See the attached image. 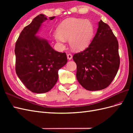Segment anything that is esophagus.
Wrapping results in <instances>:
<instances>
[{"instance_id":"34e87169","label":"esophagus","mask_w":133,"mask_h":133,"mask_svg":"<svg viewBox=\"0 0 133 133\" xmlns=\"http://www.w3.org/2000/svg\"><path fill=\"white\" fill-rule=\"evenodd\" d=\"M67 58L69 60H70V59H72V58H73V56H72V55L71 54H67Z\"/></svg>"}]
</instances>
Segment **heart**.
I'll use <instances>...</instances> for the list:
<instances>
[{
  "mask_svg": "<svg viewBox=\"0 0 133 133\" xmlns=\"http://www.w3.org/2000/svg\"><path fill=\"white\" fill-rule=\"evenodd\" d=\"M94 25L88 19L70 18L64 21L54 33V38L60 45H63L66 40H69V45L74 50L85 49L94 37Z\"/></svg>",
  "mask_w": 133,
  "mask_h": 133,
  "instance_id": "1",
  "label": "heart"
}]
</instances>
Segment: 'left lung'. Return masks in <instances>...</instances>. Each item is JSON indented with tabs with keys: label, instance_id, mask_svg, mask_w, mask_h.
<instances>
[{
	"label": "left lung",
	"instance_id": "1",
	"mask_svg": "<svg viewBox=\"0 0 133 133\" xmlns=\"http://www.w3.org/2000/svg\"><path fill=\"white\" fill-rule=\"evenodd\" d=\"M118 50V42L110 26L100 20L89 46L73 55L80 85L89 91L102 90L109 85L119 68Z\"/></svg>",
	"mask_w": 133,
	"mask_h": 133
}]
</instances>
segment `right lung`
Returning <instances> with one entry per match:
<instances>
[{
  "instance_id": "add662e5",
  "label": "right lung",
  "mask_w": 133,
  "mask_h": 133,
  "mask_svg": "<svg viewBox=\"0 0 133 133\" xmlns=\"http://www.w3.org/2000/svg\"><path fill=\"white\" fill-rule=\"evenodd\" d=\"M47 19L42 14L37 16L22 31L15 47L16 73L28 89L38 94L53 88L58 79V70L67 63L65 53L55 51L46 39L36 36Z\"/></svg>"
}]
</instances>
